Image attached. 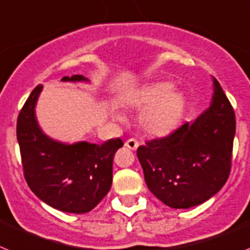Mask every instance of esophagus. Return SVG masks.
Segmentation results:
<instances>
[{"instance_id":"34e87169","label":"esophagus","mask_w":250,"mask_h":250,"mask_svg":"<svg viewBox=\"0 0 250 250\" xmlns=\"http://www.w3.org/2000/svg\"><path fill=\"white\" fill-rule=\"evenodd\" d=\"M125 146L128 147L129 149H137L138 146H140V143H138L137 140H134V138H129V140L125 141Z\"/></svg>"}]
</instances>
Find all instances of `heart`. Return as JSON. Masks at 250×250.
Here are the masks:
<instances>
[{"mask_svg": "<svg viewBox=\"0 0 250 250\" xmlns=\"http://www.w3.org/2000/svg\"><path fill=\"white\" fill-rule=\"evenodd\" d=\"M131 109H143L140 125L143 131L153 137H166L176 131L186 109V98L179 90H173L168 82H157L134 89L123 99ZM122 121L119 114H114Z\"/></svg>", "mask_w": 250, "mask_h": 250, "instance_id": "b5f03b06", "label": "heart"}]
</instances>
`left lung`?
<instances>
[{
	"label": "left lung",
	"mask_w": 250,
	"mask_h": 250,
	"mask_svg": "<svg viewBox=\"0 0 250 250\" xmlns=\"http://www.w3.org/2000/svg\"><path fill=\"white\" fill-rule=\"evenodd\" d=\"M234 136L235 113L214 78L209 109L194 122L137 148L148 190L173 209L209 200L229 177Z\"/></svg>",
	"instance_id": "obj_1"
}]
</instances>
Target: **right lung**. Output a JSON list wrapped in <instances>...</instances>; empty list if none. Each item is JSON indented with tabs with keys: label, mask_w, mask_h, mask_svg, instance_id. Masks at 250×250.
Masks as SVG:
<instances>
[{
	"label": "right lung",
	"mask_w": 250,
	"mask_h": 250,
	"mask_svg": "<svg viewBox=\"0 0 250 250\" xmlns=\"http://www.w3.org/2000/svg\"><path fill=\"white\" fill-rule=\"evenodd\" d=\"M83 75L64 77L62 82H83ZM42 85L39 84L17 118L23 176L39 199L65 212L84 214L101 203L112 186L113 157L121 138L103 145L78 142L65 145L42 133L35 117V105Z\"/></svg>",
	"instance_id": "right-lung-1"
}]
</instances>
